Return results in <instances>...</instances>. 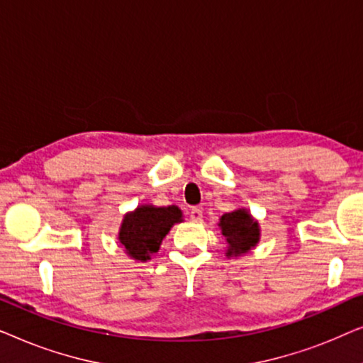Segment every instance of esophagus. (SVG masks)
Masks as SVG:
<instances>
[{
  "label": "esophagus",
  "mask_w": 363,
  "mask_h": 363,
  "mask_svg": "<svg viewBox=\"0 0 363 363\" xmlns=\"http://www.w3.org/2000/svg\"><path fill=\"white\" fill-rule=\"evenodd\" d=\"M190 218H191V221H201V218H203V210H201V208L193 206L191 210H190Z\"/></svg>",
  "instance_id": "obj_1"
}]
</instances>
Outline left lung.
<instances>
[{
  "mask_svg": "<svg viewBox=\"0 0 363 363\" xmlns=\"http://www.w3.org/2000/svg\"><path fill=\"white\" fill-rule=\"evenodd\" d=\"M221 233L228 242V256H238L250 251L259 241L257 223L245 210H236L221 216Z\"/></svg>",
  "mask_w": 363,
  "mask_h": 363,
  "instance_id": "obj_1",
  "label": "left lung"
}]
</instances>
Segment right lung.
Instances as JSON below:
<instances>
[{"instance_id": "obj_1", "label": "right lung", "mask_w": 363, "mask_h": 363, "mask_svg": "<svg viewBox=\"0 0 363 363\" xmlns=\"http://www.w3.org/2000/svg\"><path fill=\"white\" fill-rule=\"evenodd\" d=\"M178 221H182V211L177 206H140L123 218L118 240L128 256L147 261L158 251L162 240Z\"/></svg>"}]
</instances>
